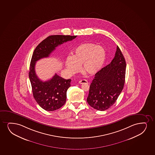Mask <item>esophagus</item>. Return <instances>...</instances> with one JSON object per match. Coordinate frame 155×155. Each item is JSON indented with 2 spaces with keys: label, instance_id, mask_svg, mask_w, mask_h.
Masks as SVG:
<instances>
[{
  "label": "esophagus",
  "instance_id": "1",
  "mask_svg": "<svg viewBox=\"0 0 155 155\" xmlns=\"http://www.w3.org/2000/svg\"><path fill=\"white\" fill-rule=\"evenodd\" d=\"M79 83H80V84H84V83L87 84V83H88V82H87V81L86 80L83 79V80H81L79 81Z\"/></svg>",
  "mask_w": 155,
  "mask_h": 155
}]
</instances>
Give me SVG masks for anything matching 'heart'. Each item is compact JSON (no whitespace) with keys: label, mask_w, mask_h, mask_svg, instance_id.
Instances as JSON below:
<instances>
[{"label":"heart","mask_w":155,"mask_h":155,"mask_svg":"<svg viewBox=\"0 0 155 155\" xmlns=\"http://www.w3.org/2000/svg\"><path fill=\"white\" fill-rule=\"evenodd\" d=\"M106 51L103 48L93 43H83L75 49L72 57H67L65 66L71 74L80 70L86 74H95L101 70L105 62Z\"/></svg>","instance_id":"1"}]
</instances>
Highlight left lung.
<instances>
[{
	"instance_id": "left-lung-1",
	"label": "left lung",
	"mask_w": 155,
	"mask_h": 155,
	"mask_svg": "<svg viewBox=\"0 0 155 155\" xmlns=\"http://www.w3.org/2000/svg\"><path fill=\"white\" fill-rule=\"evenodd\" d=\"M125 59L117 46L114 59L95 74L90 87L87 102L96 110L104 111L115 103L123 89Z\"/></svg>"
}]
</instances>
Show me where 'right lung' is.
Segmentation results:
<instances>
[{"mask_svg": "<svg viewBox=\"0 0 155 155\" xmlns=\"http://www.w3.org/2000/svg\"><path fill=\"white\" fill-rule=\"evenodd\" d=\"M77 36L50 35L41 42L33 52L30 65L29 77L33 97L39 106L45 110L53 111L64 105L67 91L70 87L71 80H65L55 74L50 80L42 81L35 73L36 62L40 59L49 57L58 45L72 40Z\"/></svg>", "mask_w": 155, "mask_h": 155, "instance_id": "obj_1", "label": "right lung"}]
</instances>
